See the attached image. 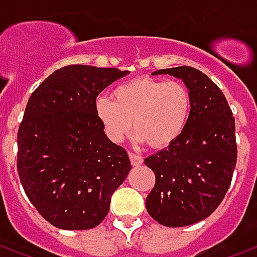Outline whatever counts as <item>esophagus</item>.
I'll return each mask as SVG.
<instances>
[{
    "instance_id": "obj_1",
    "label": "esophagus",
    "mask_w": 257,
    "mask_h": 257,
    "mask_svg": "<svg viewBox=\"0 0 257 257\" xmlns=\"http://www.w3.org/2000/svg\"><path fill=\"white\" fill-rule=\"evenodd\" d=\"M129 160H131V164L134 165V167H139L143 164V158L140 156H136L134 153H129Z\"/></svg>"
}]
</instances>
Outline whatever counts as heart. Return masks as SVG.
Returning a JSON list of instances; mask_svg holds the SVG:
<instances>
[{
  "label": "heart",
  "instance_id": "heart-1",
  "mask_svg": "<svg viewBox=\"0 0 257 257\" xmlns=\"http://www.w3.org/2000/svg\"><path fill=\"white\" fill-rule=\"evenodd\" d=\"M112 100L99 96L95 114L107 138L119 143L132 125L136 140L164 149L180 138L189 122L193 96L179 81H161L147 77L117 85Z\"/></svg>",
  "mask_w": 257,
  "mask_h": 257
}]
</instances>
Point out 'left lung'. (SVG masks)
<instances>
[{"label": "left lung", "mask_w": 257, "mask_h": 257, "mask_svg": "<svg viewBox=\"0 0 257 257\" xmlns=\"http://www.w3.org/2000/svg\"><path fill=\"white\" fill-rule=\"evenodd\" d=\"M158 74L182 79L193 108L180 138L145 160L156 175L146 208L162 226H190L212 215L230 187L237 162L235 121L223 92L199 70L180 66L151 75Z\"/></svg>", "instance_id": "left-lung-1"}]
</instances>
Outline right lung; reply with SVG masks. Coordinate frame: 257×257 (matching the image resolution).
<instances>
[{
	"instance_id": "1",
	"label": "right lung",
	"mask_w": 257,
	"mask_h": 257,
	"mask_svg": "<svg viewBox=\"0 0 257 257\" xmlns=\"http://www.w3.org/2000/svg\"><path fill=\"white\" fill-rule=\"evenodd\" d=\"M128 71L74 64L31 93L18 132V172L40 215L62 230L99 226L131 171L95 114L101 90Z\"/></svg>"
}]
</instances>
